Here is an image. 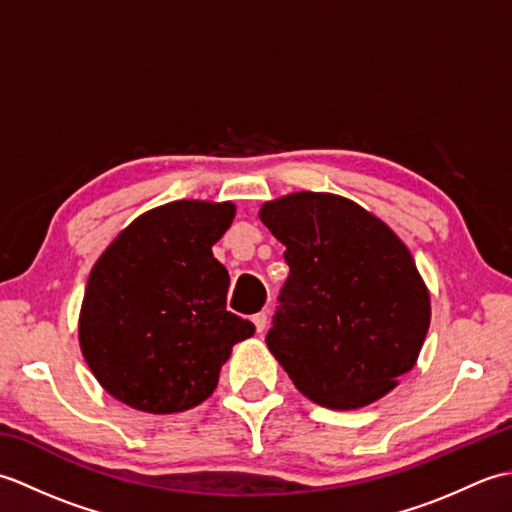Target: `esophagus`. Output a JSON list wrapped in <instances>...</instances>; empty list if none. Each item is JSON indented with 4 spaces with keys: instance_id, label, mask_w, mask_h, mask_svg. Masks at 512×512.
<instances>
[{
    "instance_id": "1",
    "label": "esophagus",
    "mask_w": 512,
    "mask_h": 512,
    "mask_svg": "<svg viewBox=\"0 0 512 512\" xmlns=\"http://www.w3.org/2000/svg\"><path fill=\"white\" fill-rule=\"evenodd\" d=\"M253 323H255V330L262 334V332H266V328H268V317H266V312H259V314H255L253 317Z\"/></svg>"
}]
</instances>
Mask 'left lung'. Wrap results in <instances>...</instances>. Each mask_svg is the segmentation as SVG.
Wrapping results in <instances>:
<instances>
[{"label": "left lung", "mask_w": 512, "mask_h": 512, "mask_svg": "<svg viewBox=\"0 0 512 512\" xmlns=\"http://www.w3.org/2000/svg\"><path fill=\"white\" fill-rule=\"evenodd\" d=\"M268 231L286 246L290 275L266 343L303 396L361 409L416 365L431 297L409 248L363 206L297 191L264 202Z\"/></svg>", "instance_id": "1"}]
</instances>
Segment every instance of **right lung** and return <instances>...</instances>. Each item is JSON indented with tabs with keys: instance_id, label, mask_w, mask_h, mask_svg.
Listing matches in <instances>:
<instances>
[{
	"instance_id": "add662e5",
	"label": "right lung",
	"mask_w": 512,
	"mask_h": 512,
	"mask_svg": "<svg viewBox=\"0 0 512 512\" xmlns=\"http://www.w3.org/2000/svg\"><path fill=\"white\" fill-rule=\"evenodd\" d=\"M233 217V202L162 204L96 259L79 343L107 394L147 413L187 411L213 394L233 345L255 334L226 310L231 279L213 257Z\"/></svg>"
}]
</instances>
